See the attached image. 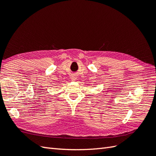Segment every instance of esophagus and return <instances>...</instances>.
Returning a JSON list of instances; mask_svg holds the SVG:
<instances>
[{
	"instance_id": "1",
	"label": "esophagus",
	"mask_w": 156,
	"mask_h": 156,
	"mask_svg": "<svg viewBox=\"0 0 156 156\" xmlns=\"http://www.w3.org/2000/svg\"><path fill=\"white\" fill-rule=\"evenodd\" d=\"M72 79H73V80H74V79H75V78H72Z\"/></svg>"
}]
</instances>
